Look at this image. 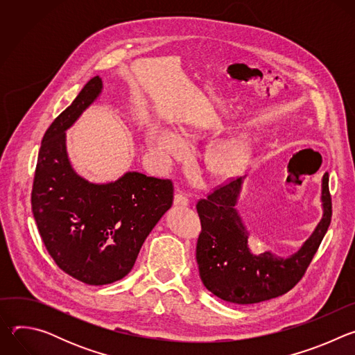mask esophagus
Returning <instances> with one entry per match:
<instances>
[{"label":"esophagus","mask_w":355,"mask_h":355,"mask_svg":"<svg viewBox=\"0 0 355 355\" xmlns=\"http://www.w3.org/2000/svg\"><path fill=\"white\" fill-rule=\"evenodd\" d=\"M174 205H181V207H188L189 205V198L181 192H177L174 196Z\"/></svg>","instance_id":"34e87169"}]
</instances>
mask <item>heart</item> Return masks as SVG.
Wrapping results in <instances>:
<instances>
[{"mask_svg": "<svg viewBox=\"0 0 355 355\" xmlns=\"http://www.w3.org/2000/svg\"><path fill=\"white\" fill-rule=\"evenodd\" d=\"M150 144L155 153L166 163L171 159L181 157L185 151L182 139L166 129L151 132ZM244 143L240 140H230L215 146L207 156L208 173L218 178L230 175L240 166L244 157Z\"/></svg>", "mask_w": 355, "mask_h": 355, "instance_id": "1", "label": "heart"}]
</instances>
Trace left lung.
<instances>
[{
	"instance_id": "8db88e82",
	"label": "left lung",
	"mask_w": 355,
	"mask_h": 355,
	"mask_svg": "<svg viewBox=\"0 0 355 355\" xmlns=\"http://www.w3.org/2000/svg\"><path fill=\"white\" fill-rule=\"evenodd\" d=\"M241 178H232L196 202L200 233L196 241V263L204 285L218 297L251 305L281 296L305 275L331 222L329 173L323 175V219L311 239L289 259L270 251L252 254L247 245L248 232L234 209Z\"/></svg>"
}]
</instances>
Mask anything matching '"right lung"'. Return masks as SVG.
<instances>
[{"mask_svg":"<svg viewBox=\"0 0 355 355\" xmlns=\"http://www.w3.org/2000/svg\"><path fill=\"white\" fill-rule=\"evenodd\" d=\"M92 77L42 139L31 202L39 234L58 267L88 285H107L130 272L139 251L171 208L173 181L126 173L110 184L78 177L67 159L66 129L99 95Z\"/></svg>","mask_w":355,"mask_h":355,"instance_id":"1","label":"right lung"}]
</instances>
